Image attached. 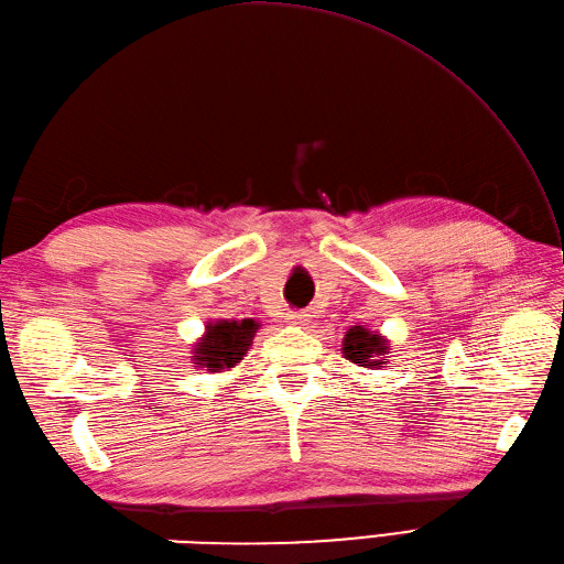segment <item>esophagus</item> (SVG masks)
Here are the masks:
<instances>
[{
  "instance_id": "1",
  "label": "esophagus",
  "mask_w": 564,
  "mask_h": 564,
  "mask_svg": "<svg viewBox=\"0 0 564 564\" xmlns=\"http://www.w3.org/2000/svg\"><path fill=\"white\" fill-rule=\"evenodd\" d=\"M289 322H291V325H303V322H307V315L305 313H291Z\"/></svg>"
}]
</instances>
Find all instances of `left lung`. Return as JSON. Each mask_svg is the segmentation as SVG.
I'll return each mask as SVG.
<instances>
[{"mask_svg": "<svg viewBox=\"0 0 564 564\" xmlns=\"http://www.w3.org/2000/svg\"><path fill=\"white\" fill-rule=\"evenodd\" d=\"M386 351H388L386 341H382L378 334H370L366 327H354L344 337V354L351 364H361V366L388 364V358H382Z\"/></svg>", "mask_w": 564, "mask_h": 564, "instance_id": "obj_1", "label": "left lung"}]
</instances>
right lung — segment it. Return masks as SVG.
<instances>
[{
	"label": "right lung",
	"mask_w": 564,
	"mask_h": 564,
	"mask_svg": "<svg viewBox=\"0 0 564 564\" xmlns=\"http://www.w3.org/2000/svg\"><path fill=\"white\" fill-rule=\"evenodd\" d=\"M254 332V319L218 322V325H210L206 339H203L196 349L198 364L206 366L210 373L223 368H232L235 364L242 361Z\"/></svg>",
	"instance_id": "1"
}]
</instances>
